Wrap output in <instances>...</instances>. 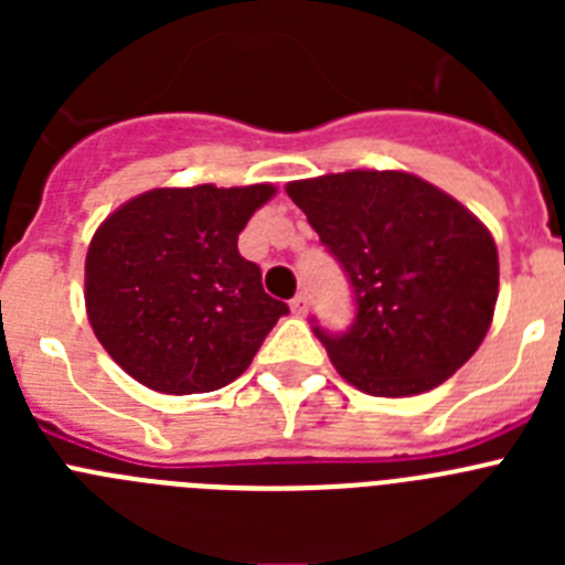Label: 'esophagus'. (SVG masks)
<instances>
[{
  "mask_svg": "<svg viewBox=\"0 0 565 565\" xmlns=\"http://www.w3.org/2000/svg\"><path fill=\"white\" fill-rule=\"evenodd\" d=\"M308 306H311V299H308V294H297V297L291 299V311L297 313V317H306Z\"/></svg>",
  "mask_w": 565,
  "mask_h": 565,
  "instance_id": "1",
  "label": "esophagus"
}]
</instances>
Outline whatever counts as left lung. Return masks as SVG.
I'll use <instances>...</instances> for the list:
<instances>
[{"instance_id":"8db88e82","label":"left lung","mask_w":565,"mask_h":565,"mask_svg":"<svg viewBox=\"0 0 565 565\" xmlns=\"http://www.w3.org/2000/svg\"><path fill=\"white\" fill-rule=\"evenodd\" d=\"M286 192L353 286V326H313L339 376L371 396H416L478 351L495 313L498 248L456 198L391 169L322 174Z\"/></svg>"}]
</instances>
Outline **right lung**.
I'll use <instances>...</instances> for the list:
<instances>
[{
	"label": "right lung",
	"mask_w": 565,
	"mask_h": 565,
	"mask_svg": "<svg viewBox=\"0 0 565 565\" xmlns=\"http://www.w3.org/2000/svg\"><path fill=\"white\" fill-rule=\"evenodd\" d=\"M271 183L152 189L98 226L84 263V302L104 351L149 391H221L252 364L286 302L239 257L248 217Z\"/></svg>",
	"instance_id": "right-lung-1"
}]
</instances>
